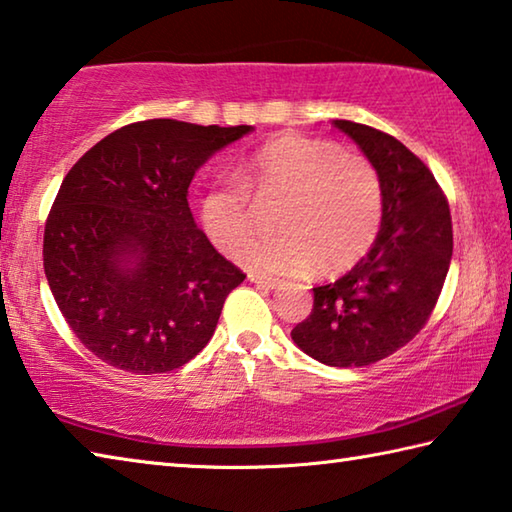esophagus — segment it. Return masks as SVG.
Wrapping results in <instances>:
<instances>
[{"instance_id":"obj_1","label":"esophagus","mask_w":512,"mask_h":512,"mask_svg":"<svg viewBox=\"0 0 512 512\" xmlns=\"http://www.w3.org/2000/svg\"><path fill=\"white\" fill-rule=\"evenodd\" d=\"M249 281H251V283H256V285H261V288H265V290H276V288H281V279H267V276H256V274H251V276H249Z\"/></svg>"}]
</instances>
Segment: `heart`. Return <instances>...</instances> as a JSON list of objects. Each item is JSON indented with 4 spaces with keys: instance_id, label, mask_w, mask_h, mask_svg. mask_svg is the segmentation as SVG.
Segmentation results:
<instances>
[{
    "instance_id": "1",
    "label": "heart",
    "mask_w": 512,
    "mask_h": 512,
    "mask_svg": "<svg viewBox=\"0 0 512 512\" xmlns=\"http://www.w3.org/2000/svg\"><path fill=\"white\" fill-rule=\"evenodd\" d=\"M283 201L280 236L241 244L255 228L250 202ZM382 179L364 155L333 141L283 134L251 152L240 179H222L202 200V227L222 251L258 274L339 272L371 249L382 224Z\"/></svg>"
}]
</instances>
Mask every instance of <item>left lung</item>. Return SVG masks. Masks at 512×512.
Instances as JSON below:
<instances>
[{
    "label": "left lung",
    "mask_w": 512,
    "mask_h": 512,
    "mask_svg": "<svg viewBox=\"0 0 512 512\" xmlns=\"http://www.w3.org/2000/svg\"><path fill=\"white\" fill-rule=\"evenodd\" d=\"M333 125L378 168L382 224L351 272L312 288L315 306L292 339L317 362L348 369L380 362L420 333L441 297L454 242L447 197L414 152L371 125Z\"/></svg>",
    "instance_id": "8db88e82"
}]
</instances>
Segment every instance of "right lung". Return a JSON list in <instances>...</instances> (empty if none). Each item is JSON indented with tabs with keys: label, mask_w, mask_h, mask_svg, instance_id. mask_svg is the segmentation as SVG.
<instances>
[{
	"label": "right lung",
	"mask_w": 512,
	"mask_h": 512,
	"mask_svg": "<svg viewBox=\"0 0 512 512\" xmlns=\"http://www.w3.org/2000/svg\"><path fill=\"white\" fill-rule=\"evenodd\" d=\"M251 125L150 119L123 125L80 157L44 227V274L87 351L116 369H179L213 337L245 281L197 229L188 186Z\"/></svg>",
	"instance_id": "obj_1"
}]
</instances>
